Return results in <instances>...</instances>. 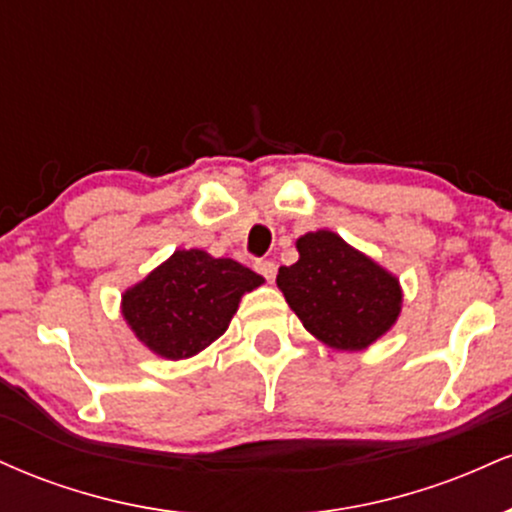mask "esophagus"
Listing matches in <instances>:
<instances>
[{
    "label": "esophagus",
    "instance_id": "34e87169",
    "mask_svg": "<svg viewBox=\"0 0 512 512\" xmlns=\"http://www.w3.org/2000/svg\"><path fill=\"white\" fill-rule=\"evenodd\" d=\"M255 272L262 274L267 281H274L276 264L272 260H255Z\"/></svg>",
    "mask_w": 512,
    "mask_h": 512
}]
</instances>
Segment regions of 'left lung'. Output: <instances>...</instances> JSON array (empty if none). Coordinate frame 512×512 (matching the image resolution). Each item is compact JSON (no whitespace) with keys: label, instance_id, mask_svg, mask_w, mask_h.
<instances>
[{"label":"left lung","instance_id":"left-lung-1","mask_svg":"<svg viewBox=\"0 0 512 512\" xmlns=\"http://www.w3.org/2000/svg\"><path fill=\"white\" fill-rule=\"evenodd\" d=\"M291 267H279L276 284L303 327L337 349H366L397 320L402 291L397 279L337 233H305Z\"/></svg>","mask_w":512,"mask_h":512}]
</instances>
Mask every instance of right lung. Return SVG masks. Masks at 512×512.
<instances>
[{
  "label": "right lung",
  "instance_id": "obj_1",
  "mask_svg": "<svg viewBox=\"0 0 512 512\" xmlns=\"http://www.w3.org/2000/svg\"><path fill=\"white\" fill-rule=\"evenodd\" d=\"M260 284L262 276L236 260L178 250L122 296V315L151 351L175 361L219 339L240 296Z\"/></svg>",
  "mask_w": 512,
  "mask_h": 512
}]
</instances>
